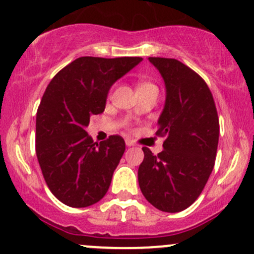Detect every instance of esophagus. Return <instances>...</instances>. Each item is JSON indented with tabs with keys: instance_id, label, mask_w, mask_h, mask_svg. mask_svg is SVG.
Listing matches in <instances>:
<instances>
[{
	"instance_id": "esophagus-1",
	"label": "esophagus",
	"mask_w": 254,
	"mask_h": 254,
	"mask_svg": "<svg viewBox=\"0 0 254 254\" xmlns=\"http://www.w3.org/2000/svg\"><path fill=\"white\" fill-rule=\"evenodd\" d=\"M125 143H127V146H129V147H130V146H134L135 145L134 141H131V140H130V139L125 140Z\"/></svg>"
}]
</instances>
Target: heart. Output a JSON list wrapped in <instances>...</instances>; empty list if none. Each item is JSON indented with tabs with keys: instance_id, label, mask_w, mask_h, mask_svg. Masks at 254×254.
<instances>
[{
	"instance_id": "obj_1",
	"label": "heart",
	"mask_w": 254,
	"mask_h": 254,
	"mask_svg": "<svg viewBox=\"0 0 254 254\" xmlns=\"http://www.w3.org/2000/svg\"><path fill=\"white\" fill-rule=\"evenodd\" d=\"M146 86H153V84L148 83V82H140L139 87H146Z\"/></svg>"
}]
</instances>
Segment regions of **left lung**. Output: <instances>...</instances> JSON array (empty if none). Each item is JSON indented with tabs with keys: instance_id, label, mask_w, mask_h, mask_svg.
<instances>
[{
	"instance_id": "8db88e82",
	"label": "left lung",
	"mask_w": 254,
	"mask_h": 254,
	"mask_svg": "<svg viewBox=\"0 0 254 254\" xmlns=\"http://www.w3.org/2000/svg\"><path fill=\"white\" fill-rule=\"evenodd\" d=\"M166 86V103L157 136L163 151L142 147L139 186L146 200L161 211L178 212L198 199L212 172L219 143V117L203 78L176 59L148 58Z\"/></svg>"
}]
</instances>
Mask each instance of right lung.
I'll return each instance as SVG.
<instances>
[{"label": "right lung", "mask_w": 254, "mask_h": 254, "mask_svg": "<svg viewBox=\"0 0 254 254\" xmlns=\"http://www.w3.org/2000/svg\"><path fill=\"white\" fill-rule=\"evenodd\" d=\"M141 61L82 56L48 84L37 112L35 151L49 189L65 205H93L108 191L125 141L112 135L93 142L84 127L104 112L112 84Z\"/></svg>", "instance_id": "1"}]
</instances>
